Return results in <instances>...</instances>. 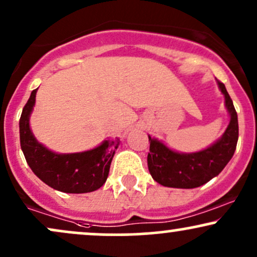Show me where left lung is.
Listing matches in <instances>:
<instances>
[{
	"label": "left lung",
	"instance_id": "1",
	"mask_svg": "<svg viewBox=\"0 0 257 257\" xmlns=\"http://www.w3.org/2000/svg\"><path fill=\"white\" fill-rule=\"evenodd\" d=\"M217 82L219 89L224 94L225 107L230 116V122L224 134L211 146L197 152H177L158 139L148 135V170L154 181L164 187L193 189L203 185L220 174L233 157L238 141L237 112L225 85L220 81Z\"/></svg>",
	"mask_w": 257,
	"mask_h": 257
}]
</instances>
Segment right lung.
<instances>
[{
    "mask_svg": "<svg viewBox=\"0 0 257 257\" xmlns=\"http://www.w3.org/2000/svg\"><path fill=\"white\" fill-rule=\"evenodd\" d=\"M38 88L33 89L21 113L20 145L26 162L39 179L62 193L83 194L99 189L106 182L118 138L104 140L92 150L56 153L37 140L30 126Z\"/></svg>",
    "mask_w": 257,
    "mask_h": 257,
    "instance_id": "obj_1",
    "label": "right lung"
}]
</instances>
